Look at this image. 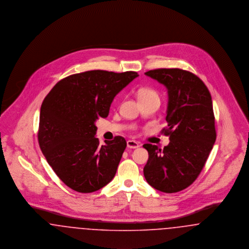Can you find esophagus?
Returning a JSON list of instances; mask_svg holds the SVG:
<instances>
[{"label": "esophagus", "mask_w": 249, "mask_h": 249, "mask_svg": "<svg viewBox=\"0 0 249 249\" xmlns=\"http://www.w3.org/2000/svg\"><path fill=\"white\" fill-rule=\"evenodd\" d=\"M127 146L129 148H137V147L140 146V144H139V142H136L134 140H128L127 141Z\"/></svg>", "instance_id": "obj_1"}]
</instances>
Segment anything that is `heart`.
I'll use <instances>...</instances> for the list:
<instances>
[{
  "label": "heart",
  "mask_w": 249,
  "mask_h": 249,
  "mask_svg": "<svg viewBox=\"0 0 249 249\" xmlns=\"http://www.w3.org/2000/svg\"><path fill=\"white\" fill-rule=\"evenodd\" d=\"M152 96H158V94H157V92L155 91L154 89H152L150 88H141L137 92L138 100L139 99H145V98L152 97Z\"/></svg>",
  "instance_id": "obj_1"
}]
</instances>
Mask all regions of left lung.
<instances>
[{
  "mask_svg": "<svg viewBox=\"0 0 249 249\" xmlns=\"http://www.w3.org/2000/svg\"><path fill=\"white\" fill-rule=\"evenodd\" d=\"M144 74L168 89V128L161 131L170 142L163 149L143 144L148 151L143 176L156 190L178 192L199 177L215 142L212 98L207 87L190 71L160 68Z\"/></svg>",
  "mask_w": 249,
  "mask_h": 249,
  "instance_id": "left-lung-1",
  "label": "left lung"
}]
</instances>
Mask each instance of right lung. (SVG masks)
<instances>
[{"mask_svg":"<svg viewBox=\"0 0 249 249\" xmlns=\"http://www.w3.org/2000/svg\"><path fill=\"white\" fill-rule=\"evenodd\" d=\"M138 75L103 70L71 74L43 101L39 145L48 164L71 190L93 192L115 177L127 142L116 136L100 145L95 121L107 118L115 96Z\"/></svg>","mask_w":249,"mask_h":249,"instance_id":"right-lung-1","label":"right lung"}]
</instances>
